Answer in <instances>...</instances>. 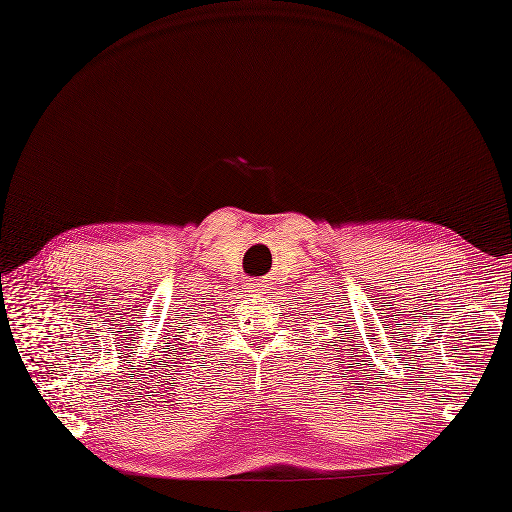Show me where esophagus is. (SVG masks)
Masks as SVG:
<instances>
[{"label":"esophagus","instance_id":"34e87169","mask_svg":"<svg viewBox=\"0 0 512 512\" xmlns=\"http://www.w3.org/2000/svg\"><path fill=\"white\" fill-rule=\"evenodd\" d=\"M245 288H247V292H258V294H265L267 290H269V284H267V280H247V284H245Z\"/></svg>","mask_w":512,"mask_h":512}]
</instances>
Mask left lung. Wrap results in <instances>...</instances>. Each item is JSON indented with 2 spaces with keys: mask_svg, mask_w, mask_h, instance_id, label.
Returning <instances> with one entry per match:
<instances>
[{
  "mask_svg": "<svg viewBox=\"0 0 512 512\" xmlns=\"http://www.w3.org/2000/svg\"><path fill=\"white\" fill-rule=\"evenodd\" d=\"M337 312H339V309H337Z\"/></svg>",
  "mask_w": 512,
  "mask_h": 512,
  "instance_id": "left-lung-1",
  "label": "left lung"
}]
</instances>
